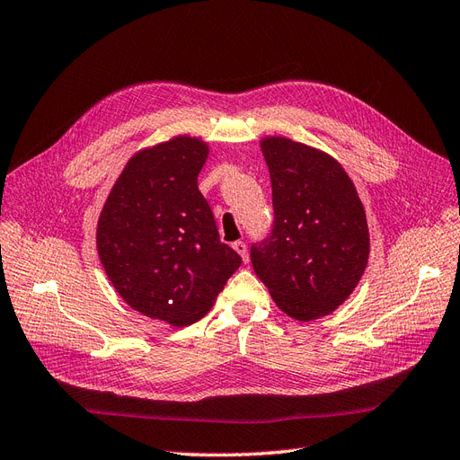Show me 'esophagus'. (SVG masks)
Instances as JSON below:
<instances>
[{"label":"esophagus","mask_w":460,"mask_h":460,"mask_svg":"<svg viewBox=\"0 0 460 460\" xmlns=\"http://www.w3.org/2000/svg\"><path fill=\"white\" fill-rule=\"evenodd\" d=\"M233 248H234V252H237L239 256H241V260L244 261H248V251H246V244L243 243V241H237V243H233Z\"/></svg>","instance_id":"34e87169"}]
</instances>
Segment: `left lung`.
Listing matches in <instances>:
<instances>
[{
    "label": "left lung",
    "mask_w": 460,
    "mask_h": 460,
    "mask_svg": "<svg viewBox=\"0 0 460 460\" xmlns=\"http://www.w3.org/2000/svg\"><path fill=\"white\" fill-rule=\"evenodd\" d=\"M273 194L271 237L251 248L252 268L287 316L312 322L357 288L370 256L364 206L333 155L287 137L260 140Z\"/></svg>",
    "instance_id": "1"
}]
</instances>
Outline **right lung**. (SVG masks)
Returning <instances> with one entry per match:
<instances>
[{
    "mask_svg": "<svg viewBox=\"0 0 460 460\" xmlns=\"http://www.w3.org/2000/svg\"><path fill=\"white\" fill-rule=\"evenodd\" d=\"M208 154V142L189 135L138 150L98 217V256L115 291L175 327L204 318L241 266L199 190Z\"/></svg>",
    "mask_w": 460,
    "mask_h": 460,
    "instance_id": "obj_1",
    "label": "right lung"
}]
</instances>
